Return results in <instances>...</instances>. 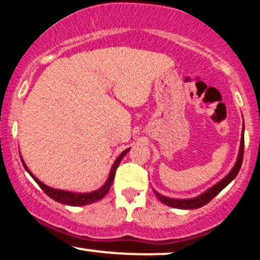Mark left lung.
I'll use <instances>...</instances> for the list:
<instances>
[{"label": "left lung", "mask_w": 260, "mask_h": 260, "mask_svg": "<svg viewBox=\"0 0 260 260\" xmlns=\"http://www.w3.org/2000/svg\"><path fill=\"white\" fill-rule=\"evenodd\" d=\"M243 150H244V123H243V131H242V137H241V145H240V151H238L237 161H236L235 166L232 168L231 171L229 172V175H226L221 181L217 182L216 184H214L213 187L209 188L208 190H205L204 193L199 194L198 197L190 199H175V198H169V197L161 196L160 193H157L156 190H154L155 196L157 197V199L164 204L169 205L171 208H177V209H197L201 208L203 205L208 204L214 197H216L220 192L225 188L228 184L231 182L234 178L237 176L238 171H240L241 165H242L243 160Z\"/></svg>", "instance_id": "obj_1"}]
</instances>
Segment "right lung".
<instances>
[{
  "mask_svg": "<svg viewBox=\"0 0 260 260\" xmlns=\"http://www.w3.org/2000/svg\"><path fill=\"white\" fill-rule=\"evenodd\" d=\"M129 149L131 148H128L124 151H122V153L120 154V156H118L117 159L115 160V162H113V165H112V168H111V171H110L109 178H107V181L105 182V184H104V186L101 187V188H99V189L94 190V192H90V193L68 192V190L55 189V188H51V187L46 186V184H44L43 182L39 181L38 178L35 177V176L32 175L30 171H29V169L26 168V165L24 164V161H23V159H22V162H23V165H24V168H25L26 171H28V174L30 175L32 178H34V181L37 182L39 186H40L41 189H43L44 192L50 197V198H52L53 201H56V202H58V203H62V204H66V205H72V207H82V205H88V204H91V203H95V202L100 201V199H103L104 197L107 194V192H109L110 187L112 186L113 180H115L116 170H117L118 165H120L121 160L123 159L124 155H126L128 151H129Z\"/></svg>",
  "mask_w": 260,
  "mask_h": 260,
  "instance_id": "right-lung-1",
  "label": "right lung"
}]
</instances>
